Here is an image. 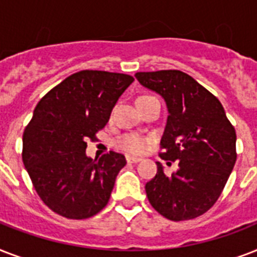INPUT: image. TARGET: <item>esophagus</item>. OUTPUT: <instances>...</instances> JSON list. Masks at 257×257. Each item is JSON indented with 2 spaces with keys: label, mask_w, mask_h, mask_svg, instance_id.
<instances>
[{
  "label": "esophagus",
  "mask_w": 257,
  "mask_h": 257,
  "mask_svg": "<svg viewBox=\"0 0 257 257\" xmlns=\"http://www.w3.org/2000/svg\"><path fill=\"white\" fill-rule=\"evenodd\" d=\"M126 161H128V163H139V161H141V157L131 156V155H128V156H126Z\"/></svg>",
  "instance_id": "esophagus-1"
}]
</instances>
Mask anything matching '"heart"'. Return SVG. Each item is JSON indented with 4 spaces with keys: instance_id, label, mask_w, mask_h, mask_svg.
Listing matches in <instances>:
<instances>
[{
    "instance_id": "b5f03b06",
    "label": "heart",
    "mask_w": 257,
    "mask_h": 257,
    "mask_svg": "<svg viewBox=\"0 0 257 257\" xmlns=\"http://www.w3.org/2000/svg\"><path fill=\"white\" fill-rule=\"evenodd\" d=\"M149 144L147 137L139 136V135H125L118 140V147L129 153H141L144 152Z\"/></svg>"
}]
</instances>
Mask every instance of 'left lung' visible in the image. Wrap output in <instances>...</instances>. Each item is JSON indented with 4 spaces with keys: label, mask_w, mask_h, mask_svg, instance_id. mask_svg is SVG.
Wrapping results in <instances>:
<instances>
[{
    "label": "left lung",
    "mask_w": 257,
    "mask_h": 257,
    "mask_svg": "<svg viewBox=\"0 0 257 257\" xmlns=\"http://www.w3.org/2000/svg\"><path fill=\"white\" fill-rule=\"evenodd\" d=\"M135 77L164 98L168 118L160 157L179 163L167 176L157 161L156 176L145 184L149 203L173 221L195 219L216 203L235 167V128L221 102L189 74L159 70Z\"/></svg>",
    "instance_id": "8db88e82"
}]
</instances>
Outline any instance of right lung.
Listing matches in <instances>:
<instances>
[{
	"label": "right lung",
	"mask_w": 257,
	"mask_h": 257,
	"mask_svg": "<svg viewBox=\"0 0 257 257\" xmlns=\"http://www.w3.org/2000/svg\"><path fill=\"white\" fill-rule=\"evenodd\" d=\"M135 78L104 70H81L46 93L22 136V160L41 200L68 219H88L108 204L124 155L86 156L112 109Z\"/></svg>",
	"instance_id": "add662e5"
}]
</instances>
